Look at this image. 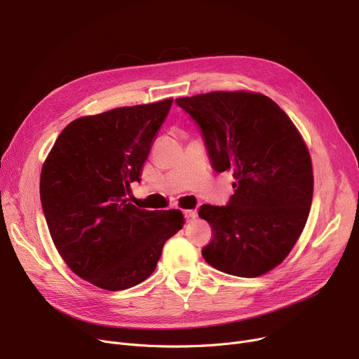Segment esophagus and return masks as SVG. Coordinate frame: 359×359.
<instances>
[{
    "instance_id": "34e87169",
    "label": "esophagus",
    "mask_w": 359,
    "mask_h": 359,
    "mask_svg": "<svg viewBox=\"0 0 359 359\" xmlns=\"http://www.w3.org/2000/svg\"><path fill=\"white\" fill-rule=\"evenodd\" d=\"M183 215H184L186 221H192V219H195V218H196V211H192V210H189V211H183Z\"/></svg>"
}]
</instances>
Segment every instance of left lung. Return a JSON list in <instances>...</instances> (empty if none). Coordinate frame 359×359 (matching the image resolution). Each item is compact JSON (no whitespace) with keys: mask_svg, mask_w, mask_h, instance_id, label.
I'll return each mask as SVG.
<instances>
[{"mask_svg":"<svg viewBox=\"0 0 359 359\" xmlns=\"http://www.w3.org/2000/svg\"><path fill=\"white\" fill-rule=\"evenodd\" d=\"M201 129L217 173L231 170L234 195L225 206L202 205L214 237L203 259L224 273L255 278L284 260L309 218L313 167L287 113L249 91H214L176 99Z\"/></svg>","mask_w":359,"mask_h":359,"instance_id":"obj_1","label":"left lung"}]
</instances>
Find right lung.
I'll return each instance as SVG.
<instances>
[{"mask_svg":"<svg viewBox=\"0 0 359 359\" xmlns=\"http://www.w3.org/2000/svg\"><path fill=\"white\" fill-rule=\"evenodd\" d=\"M173 99L118 107L72 121L42 167L41 202L68 268L107 291L135 287L154 272L164 243L183 227L179 210L129 203Z\"/></svg>","mask_w":359,"mask_h":359,"instance_id":"right-lung-1","label":"right lung"}]
</instances>
